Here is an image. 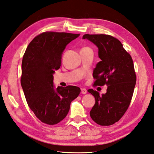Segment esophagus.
<instances>
[{
    "label": "esophagus",
    "instance_id": "esophagus-1",
    "mask_svg": "<svg viewBox=\"0 0 154 154\" xmlns=\"http://www.w3.org/2000/svg\"><path fill=\"white\" fill-rule=\"evenodd\" d=\"M81 93H82V94H86L87 89H85V88H82V89H81Z\"/></svg>",
    "mask_w": 154,
    "mask_h": 154
}]
</instances>
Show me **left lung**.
<instances>
[{
    "mask_svg": "<svg viewBox=\"0 0 154 154\" xmlns=\"http://www.w3.org/2000/svg\"><path fill=\"white\" fill-rule=\"evenodd\" d=\"M83 38L91 41L99 49L101 61L93 69L94 85L107 86L106 93L101 95L92 89L87 91L95 99L90 116L100 125H113L122 118L131 103L136 83L133 60L121 42L112 36L86 34Z\"/></svg>",
    "mask_w": 154,
    "mask_h": 154,
    "instance_id": "1",
    "label": "left lung"
}]
</instances>
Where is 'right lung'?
Returning <instances> with one entry per match:
<instances>
[{"instance_id":"add662e5","label":"right lung","mask_w":154,"mask_h":154,"mask_svg":"<svg viewBox=\"0 0 154 154\" xmlns=\"http://www.w3.org/2000/svg\"><path fill=\"white\" fill-rule=\"evenodd\" d=\"M80 34L47 31L32 39L24 54L20 83L29 107L44 123L55 125L67 116L80 88L53 87V74L61 65L67 45Z\"/></svg>"}]
</instances>
